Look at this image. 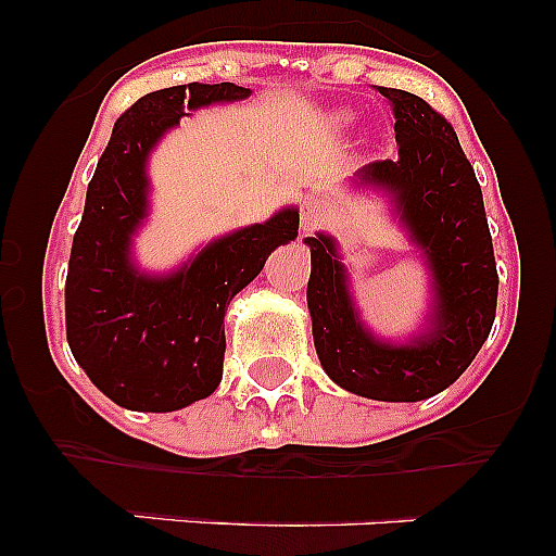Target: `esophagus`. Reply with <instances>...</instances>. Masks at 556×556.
<instances>
[{
  "label": "esophagus",
  "instance_id": "34e87169",
  "mask_svg": "<svg viewBox=\"0 0 556 556\" xmlns=\"http://www.w3.org/2000/svg\"><path fill=\"white\" fill-rule=\"evenodd\" d=\"M328 217H326V211L317 208V205L306 203L301 208V230L303 233H312V230H317L320 225H326Z\"/></svg>",
  "mask_w": 556,
  "mask_h": 556
}]
</instances>
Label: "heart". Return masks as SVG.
I'll return each mask as SVG.
<instances>
[{
  "instance_id": "heart-1",
  "label": "heart",
  "mask_w": 556,
  "mask_h": 556,
  "mask_svg": "<svg viewBox=\"0 0 556 556\" xmlns=\"http://www.w3.org/2000/svg\"><path fill=\"white\" fill-rule=\"evenodd\" d=\"M333 122H337V125H348V122H351V113H339V116H333Z\"/></svg>"
}]
</instances>
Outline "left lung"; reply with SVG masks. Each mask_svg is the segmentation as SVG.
<instances>
[{
    "label": "left lung",
    "instance_id": "obj_1",
    "mask_svg": "<svg viewBox=\"0 0 556 556\" xmlns=\"http://www.w3.org/2000/svg\"><path fill=\"white\" fill-rule=\"evenodd\" d=\"M395 116L397 159L358 169V184L392 194L434 287L431 323L390 345L358 323L331 236H308L306 301L320 365L342 390L372 401H424L468 370L495 320L498 273L481 186L443 113L401 88H378Z\"/></svg>",
    "mask_w": 556,
    "mask_h": 556
}]
</instances>
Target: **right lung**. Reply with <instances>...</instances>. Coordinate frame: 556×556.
<instances>
[{"instance_id": "1", "label": "right lung", "mask_w": 556, "mask_h": 556, "mask_svg": "<svg viewBox=\"0 0 556 556\" xmlns=\"http://www.w3.org/2000/svg\"><path fill=\"white\" fill-rule=\"evenodd\" d=\"M233 83H189L144 94L113 125L86 191L66 275V339L77 365L113 404L175 412L223 381L225 312L298 236V208L205 244L172 275L132 267L130 239L147 217V155L186 111L244 100Z\"/></svg>"}]
</instances>
